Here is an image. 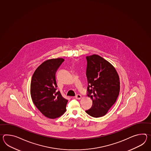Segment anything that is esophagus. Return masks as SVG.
I'll use <instances>...</instances> for the list:
<instances>
[{
    "label": "esophagus",
    "mask_w": 151,
    "mask_h": 151,
    "mask_svg": "<svg viewBox=\"0 0 151 151\" xmlns=\"http://www.w3.org/2000/svg\"><path fill=\"white\" fill-rule=\"evenodd\" d=\"M82 97V96L80 94H77L76 96H75V98L77 99H81Z\"/></svg>",
    "instance_id": "1"
}]
</instances>
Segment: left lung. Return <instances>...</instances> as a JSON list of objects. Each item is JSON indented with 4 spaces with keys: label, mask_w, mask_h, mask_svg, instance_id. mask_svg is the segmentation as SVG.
<instances>
[{
    "label": "left lung",
    "mask_w": 151,
    "mask_h": 151,
    "mask_svg": "<svg viewBox=\"0 0 151 151\" xmlns=\"http://www.w3.org/2000/svg\"><path fill=\"white\" fill-rule=\"evenodd\" d=\"M86 58L87 95L93 101V105L86 112L92 117H102L117 100L120 78L114 66L104 58L93 55Z\"/></svg>",
    "instance_id": "8db88e82"
}]
</instances>
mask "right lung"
<instances>
[{"label": "right lung", "mask_w": 151, "mask_h": 151, "mask_svg": "<svg viewBox=\"0 0 151 151\" xmlns=\"http://www.w3.org/2000/svg\"><path fill=\"white\" fill-rule=\"evenodd\" d=\"M63 58L44 61L35 71L31 81L30 94L35 106L45 116L59 117L66 111L68 100L61 95L57 87L56 73Z\"/></svg>", "instance_id": "add662e5"}]
</instances>
